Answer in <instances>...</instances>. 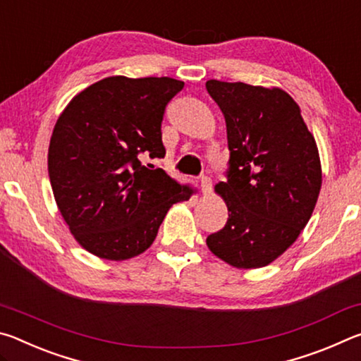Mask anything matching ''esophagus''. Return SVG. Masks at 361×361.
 I'll list each match as a JSON object with an SVG mask.
<instances>
[{"mask_svg":"<svg viewBox=\"0 0 361 361\" xmlns=\"http://www.w3.org/2000/svg\"><path fill=\"white\" fill-rule=\"evenodd\" d=\"M200 189H202V192H209L212 189V178L209 175H202L200 176Z\"/></svg>","mask_w":361,"mask_h":361,"instance_id":"34e87169","label":"esophagus"}]
</instances>
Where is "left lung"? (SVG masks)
Listing matches in <instances>:
<instances>
[{
    "mask_svg": "<svg viewBox=\"0 0 361 361\" xmlns=\"http://www.w3.org/2000/svg\"><path fill=\"white\" fill-rule=\"evenodd\" d=\"M207 92L226 121L229 161L216 185L224 228L207 237L234 267H262L282 255L310 219L322 186L315 138L282 89L210 79Z\"/></svg>",
    "mask_w": 361,
    "mask_h": 361,
    "instance_id": "1",
    "label": "left lung"
}]
</instances>
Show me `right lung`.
Returning a JSON list of instances; mask_svg holds the SVG:
<instances>
[{
    "label": "right lung",
    "instance_id": "1",
    "mask_svg": "<svg viewBox=\"0 0 361 361\" xmlns=\"http://www.w3.org/2000/svg\"><path fill=\"white\" fill-rule=\"evenodd\" d=\"M185 87L172 78H105L60 114L49 145V178L71 234L103 259L122 261L154 242L167 212L188 200L145 159H162V119Z\"/></svg>",
    "mask_w": 361,
    "mask_h": 361
}]
</instances>
